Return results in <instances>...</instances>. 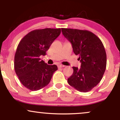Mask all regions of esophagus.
I'll list each match as a JSON object with an SVG mask.
<instances>
[{
	"mask_svg": "<svg viewBox=\"0 0 120 120\" xmlns=\"http://www.w3.org/2000/svg\"><path fill=\"white\" fill-rule=\"evenodd\" d=\"M64 67H65V65H58V68H64Z\"/></svg>",
	"mask_w": 120,
	"mask_h": 120,
	"instance_id": "obj_1",
	"label": "esophagus"
}]
</instances>
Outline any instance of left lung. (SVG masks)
I'll return each instance as SVG.
<instances>
[{
    "mask_svg": "<svg viewBox=\"0 0 120 120\" xmlns=\"http://www.w3.org/2000/svg\"><path fill=\"white\" fill-rule=\"evenodd\" d=\"M61 30L81 63L80 68L73 67V74L68 78L69 85L80 92L89 91L99 83L105 71L107 55L103 43L88 30L67 28Z\"/></svg>",
    "mask_w": 120,
    "mask_h": 120,
    "instance_id": "obj_1",
    "label": "left lung"
}]
</instances>
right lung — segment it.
Segmentation results:
<instances>
[{
  "instance_id": "obj_1",
  "label": "right lung",
  "mask_w": 120,
  "mask_h": 120,
  "mask_svg": "<svg viewBox=\"0 0 120 120\" xmlns=\"http://www.w3.org/2000/svg\"><path fill=\"white\" fill-rule=\"evenodd\" d=\"M60 33V28L34 30L19 43L15 55V71L21 83L30 90L37 91L46 86L57 70L56 65L47 64L40 56L46 55Z\"/></svg>"
}]
</instances>
